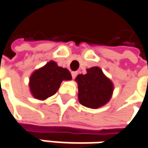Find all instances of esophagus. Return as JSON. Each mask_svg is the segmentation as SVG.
I'll list each match as a JSON object with an SVG mask.
<instances>
[{
  "label": "esophagus",
  "instance_id": "obj_1",
  "mask_svg": "<svg viewBox=\"0 0 148 148\" xmlns=\"http://www.w3.org/2000/svg\"><path fill=\"white\" fill-rule=\"evenodd\" d=\"M72 74V77H73V79H75V77L77 76V74H78V72H76V71H74V72H72L71 73Z\"/></svg>",
  "mask_w": 148,
  "mask_h": 148
}]
</instances>
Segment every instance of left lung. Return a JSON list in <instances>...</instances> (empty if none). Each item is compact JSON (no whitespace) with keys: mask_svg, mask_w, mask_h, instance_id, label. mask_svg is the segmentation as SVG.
I'll return each mask as SVG.
<instances>
[{"mask_svg":"<svg viewBox=\"0 0 148 148\" xmlns=\"http://www.w3.org/2000/svg\"><path fill=\"white\" fill-rule=\"evenodd\" d=\"M78 83L79 103L88 108L96 109L105 106L110 100L114 86L99 67L87 69V74H79Z\"/></svg>","mask_w":148,"mask_h":148,"instance_id":"1","label":"left lung"}]
</instances>
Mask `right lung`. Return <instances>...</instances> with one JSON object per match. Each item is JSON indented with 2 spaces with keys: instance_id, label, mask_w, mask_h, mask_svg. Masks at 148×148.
I'll use <instances>...</instances> for the list:
<instances>
[{
  "instance_id": "obj_1",
  "label": "right lung",
  "mask_w": 148,
  "mask_h": 148,
  "mask_svg": "<svg viewBox=\"0 0 148 148\" xmlns=\"http://www.w3.org/2000/svg\"><path fill=\"white\" fill-rule=\"evenodd\" d=\"M71 79V74L67 69L58 66L54 61H50L32 74L29 82L31 93L38 100H46L58 91L63 80Z\"/></svg>"
}]
</instances>
